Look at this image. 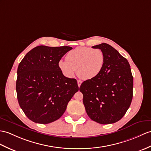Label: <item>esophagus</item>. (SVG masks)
I'll return each instance as SVG.
<instances>
[{"mask_svg": "<svg viewBox=\"0 0 151 151\" xmlns=\"http://www.w3.org/2000/svg\"><path fill=\"white\" fill-rule=\"evenodd\" d=\"M77 83H78V87H80V86H81L82 81H81V80H78V81H77Z\"/></svg>", "mask_w": 151, "mask_h": 151, "instance_id": "obj_1", "label": "esophagus"}]
</instances>
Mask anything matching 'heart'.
<instances>
[{"mask_svg": "<svg viewBox=\"0 0 151 151\" xmlns=\"http://www.w3.org/2000/svg\"><path fill=\"white\" fill-rule=\"evenodd\" d=\"M105 62L104 52L100 49L76 47L60 60L58 68L66 77L72 78L75 71L80 78L92 79L100 74Z\"/></svg>", "mask_w": 151, "mask_h": 151, "instance_id": "obj_1", "label": "heart"}]
</instances>
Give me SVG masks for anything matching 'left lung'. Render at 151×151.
Listing matches in <instances>:
<instances>
[{
    "label": "left lung",
    "mask_w": 151,
    "mask_h": 151,
    "mask_svg": "<svg viewBox=\"0 0 151 151\" xmlns=\"http://www.w3.org/2000/svg\"><path fill=\"white\" fill-rule=\"evenodd\" d=\"M104 52L105 62L99 75L84 81L80 87L86 113L101 124L119 121L130 107L133 76L129 62L111 45H94Z\"/></svg>",
    "instance_id": "8db88e82"
}]
</instances>
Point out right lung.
<instances>
[{
    "mask_svg": "<svg viewBox=\"0 0 151 151\" xmlns=\"http://www.w3.org/2000/svg\"><path fill=\"white\" fill-rule=\"evenodd\" d=\"M71 47L39 45L19 65L16 91L20 108L33 122L47 124L60 118L79 88L76 80L65 77L58 62Z\"/></svg>",
    "mask_w": 151,
    "mask_h": 151,
    "instance_id": "add662e5",
    "label": "right lung"
}]
</instances>
